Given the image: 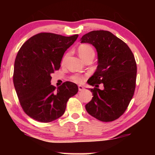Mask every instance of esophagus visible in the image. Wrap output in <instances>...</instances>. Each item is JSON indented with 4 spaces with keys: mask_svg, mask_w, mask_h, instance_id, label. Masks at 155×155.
Instances as JSON below:
<instances>
[{
    "mask_svg": "<svg viewBox=\"0 0 155 155\" xmlns=\"http://www.w3.org/2000/svg\"><path fill=\"white\" fill-rule=\"evenodd\" d=\"M78 90H79V91H83V90H85V88H84V87L82 85H78Z\"/></svg>",
    "mask_w": 155,
    "mask_h": 155,
    "instance_id": "esophagus-1",
    "label": "esophagus"
}]
</instances>
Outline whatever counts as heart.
Instances as JSON below:
<instances>
[{
    "instance_id": "obj_1",
    "label": "heart",
    "mask_w": 155,
    "mask_h": 155,
    "mask_svg": "<svg viewBox=\"0 0 155 155\" xmlns=\"http://www.w3.org/2000/svg\"><path fill=\"white\" fill-rule=\"evenodd\" d=\"M78 52L81 58L82 59L83 61L86 59L89 58L90 57H94L95 55V52H94V48L90 45L88 44H81L78 48ZM68 56V53L65 55V57L63 59V61H65V59L67 58ZM71 79L72 81L77 83H82L85 79V76L81 75H74L71 77Z\"/></svg>"
}]
</instances>
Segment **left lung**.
<instances>
[{
  "label": "left lung",
  "mask_w": 155,
  "mask_h": 155,
  "mask_svg": "<svg viewBox=\"0 0 155 155\" xmlns=\"http://www.w3.org/2000/svg\"><path fill=\"white\" fill-rule=\"evenodd\" d=\"M93 45L98 53V66L87 81L92 99L85 105L91 116L111 122L124 114L134 94L137 75L135 57L127 44L107 31H92L81 38ZM103 83L104 89H98Z\"/></svg>",
  "instance_id": "left-lung-1"
}]
</instances>
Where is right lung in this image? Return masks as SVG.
<instances>
[{"mask_svg": "<svg viewBox=\"0 0 155 155\" xmlns=\"http://www.w3.org/2000/svg\"><path fill=\"white\" fill-rule=\"evenodd\" d=\"M78 36L40 33L20 48L13 80L20 105L31 118L41 122L58 119L64 114L68 99L78 92V86L70 81L57 90L51 84V74L59 69L64 52Z\"/></svg>", "mask_w": 155, "mask_h": 155, "instance_id": "1", "label": "right lung"}]
</instances>
